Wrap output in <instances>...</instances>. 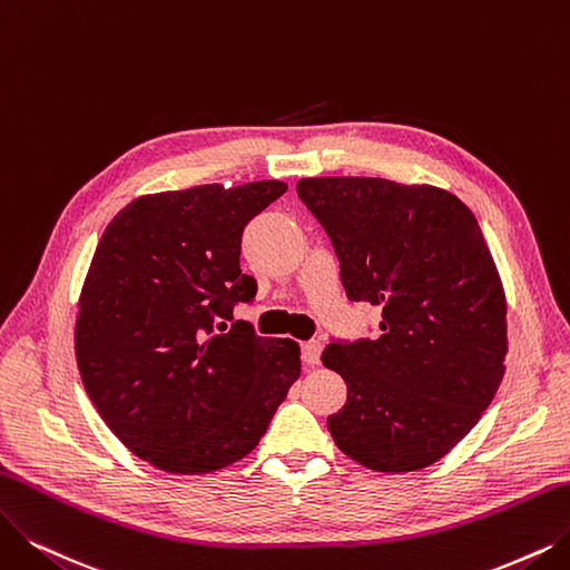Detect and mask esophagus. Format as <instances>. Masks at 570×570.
<instances>
[{
  "instance_id": "34e87169",
  "label": "esophagus",
  "mask_w": 570,
  "mask_h": 570,
  "mask_svg": "<svg viewBox=\"0 0 570 570\" xmlns=\"http://www.w3.org/2000/svg\"><path fill=\"white\" fill-rule=\"evenodd\" d=\"M321 351H323L321 341H306V344L302 346V360L306 367H315V364H321Z\"/></svg>"
}]
</instances>
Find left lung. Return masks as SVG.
<instances>
[{
    "mask_svg": "<svg viewBox=\"0 0 570 570\" xmlns=\"http://www.w3.org/2000/svg\"><path fill=\"white\" fill-rule=\"evenodd\" d=\"M351 302L381 306L379 338L332 341L323 364L348 397L334 444L374 472L444 459L482 419L505 374L508 302L480 224L461 198L381 177H306Z\"/></svg>",
    "mask_w": 570,
    "mask_h": 570,
    "instance_id": "obj_1",
    "label": "left lung"
}]
</instances>
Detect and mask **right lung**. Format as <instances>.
Masks as SVG:
<instances>
[{"mask_svg":"<svg viewBox=\"0 0 570 570\" xmlns=\"http://www.w3.org/2000/svg\"><path fill=\"white\" fill-rule=\"evenodd\" d=\"M287 191L262 179L135 198L114 217L79 294L75 355L98 414L135 456L208 474L247 456L302 374L292 338L217 317L253 302L245 224ZM226 330V323H219Z\"/></svg>","mask_w":570,"mask_h":570,"instance_id":"obj_1","label":"right lung"}]
</instances>
